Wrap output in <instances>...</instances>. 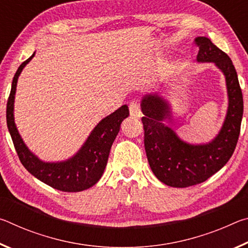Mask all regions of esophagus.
Segmentation results:
<instances>
[{
  "label": "esophagus",
  "mask_w": 248,
  "mask_h": 248,
  "mask_svg": "<svg viewBox=\"0 0 248 248\" xmlns=\"http://www.w3.org/2000/svg\"><path fill=\"white\" fill-rule=\"evenodd\" d=\"M129 110H130V115L134 117V118H140L141 117V109H140L139 104L137 102H132L129 105Z\"/></svg>",
  "instance_id": "esophagus-1"
}]
</instances>
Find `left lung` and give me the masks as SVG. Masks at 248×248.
<instances>
[{"mask_svg": "<svg viewBox=\"0 0 248 248\" xmlns=\"http://www.w3.org/2000/svg\"><path fill=\"white\" fill-rule=\"evenodd\" d=\"M198 62H213L226 82L229 107L220 132L207 144H189L163 123L171 118L170 106L158 94L142 98L144 148L151 170L167 186L185 188L203 183L220 170L236 148L243 117V94L230 57L207 37H198Z\"/></svg>", "mask_w": 248, "mask_h": 248, "instance_id": "left-lung-1", "label": "left lung"}]
</instances>
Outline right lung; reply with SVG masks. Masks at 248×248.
I'll return each mask as SVG.
<instances>
[{
	"label": "right lung",
	"instance_id": "add662e5",
	"mask_svg": "<svg viewBox=\"0 0 248 248\" xmlns=\"http://www.w3.org/2000/svg\"><path fill=\"white\" fill-rule=\"evenodd\" d=\"M31 58L19 65L12 82L10 97L6 106V123L8 131L15 146L18 157L29 173L41 182L49 185L54 189L65 192H78L85 189L98 182L106 167L109 152L114 143L120 124L129 116L127 105H124L96 125L85 143L78 152L64 162L46 163L32 154L25 145L14 123V98L17 79Z\"/></svg>",
	"mask_w": 248,
	"mask_h": 248
}]
</instances>
